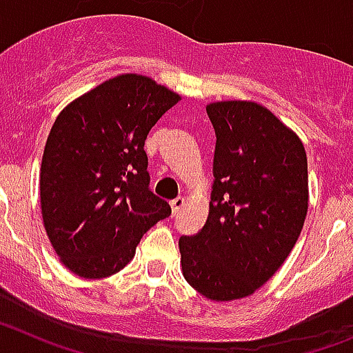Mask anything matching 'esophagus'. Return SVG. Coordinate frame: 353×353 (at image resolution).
I'll return each mask as SVG.
<instances>
[{
  "label": "esophagus",
  "instance_id": "obj_1",
  "mask_svg": "<svg viewBox=\"0 0 353 353\" xmlns=\"http://www.w3.org/2000/svg\"><path fill=\"white\" fill-rule=\"evenodd\" d=\"M183 203H185V198H183V196H176L174 199H171V210H173V214H179V210L183 207Z\"/></svg>",
  "mask_w": 353,
  "mask_h": 353
}]
</instances>
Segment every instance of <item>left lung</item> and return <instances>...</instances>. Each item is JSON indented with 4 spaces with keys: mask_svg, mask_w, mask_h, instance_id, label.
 Returning a JSON list of instances; mask_svg holds the SVG:
<instances>
[{
    "mask_svg": "<svg viewBox=\"0 0 353 353\" xmlns=\"http://www.w3.org/2000/svg\"><path fill=\"white\" fill-rule=\"evenodd\" d=\"M215 129L214 185L201 232L180 236L185 281L215 302L252 295L285 263L307 214V157L265 105H207Z\"/></svg>",
    "mask_w": 353,
    "mask_h": 353,
    "instance_id": "left-lung-1",
    "label": "left lung"
}]
</instances>
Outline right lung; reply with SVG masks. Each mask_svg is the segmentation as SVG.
<instances>
[{"mask_svg": "<svg viewBox=\"0 0 353 353\" xmlns=\"http://www.w3.org/2000/svg\"><path fill=\"white\" fill-rule=\"evenodd\" d=\"M179 93L139 74L104 81L63 108L40 166V207L61 263L84 279L120 272L171 214L150 191L145 139Z\"/></svg>", "mask_w": 353, "mask_h": 353, "instance_id": "1", "label": "right lung"}]
</instances>
